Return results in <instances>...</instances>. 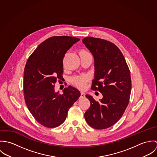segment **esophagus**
Segmentation results:
<instances>
[{
	"label": "esophagus",
	"mask_w": 157,
	"mask_h": 157,
	"mask_svg": "<svg viewBox=\"0 0 157 157\" xmlns=\"http://www.w3.org/2000/svg\"><path fill=\"white\" fill-rule=\"evenodd\" d=\"M80 97L81 98H85V92H81V94H80Z\"/></svg>",
	"instance_id": "1"
}]
</instances>
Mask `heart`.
<instances>
[{"mask_svg":"<svg viewBox=\"0 0 157 157\" xmlns=\"http://www.w3.org/2000/svg\"><path fill=\"white\" fill-rule=\"evenodd\" d=\"M80 52H87L85 50H81ZM89 79V77L86 75H80V76H77L75 77H73L71 79L72 83L75 85L76 86L80 88H83L85 85L86 82H88Z\"/></svg>","mask_w":157,"mask_h":157,"instance_id":"obj_1","label":"heart"}]
</instances>
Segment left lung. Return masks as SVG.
Wrapping results in <instances>:
<instances>
[{
  "mask_svg": "<svg viewBox=\"0 0 157 157\" xmlns=\"http://www.w3.org/2000/svg\"><path fill=\"white\" fill-rule=\"evenodd\" d=\"M82 42L95 60L91 90L103 95L100 101L86 95L90 106L85 118L94 129H107L120 119L129 104L132 88L130 70L121 51L112 42L92 37L84 38Z\"/></svg>",
  "mask_w": 157,
  "mask_h": 157,
  "instance_id": "8db88e82",
  "label": "left lung"
}]
</instances>
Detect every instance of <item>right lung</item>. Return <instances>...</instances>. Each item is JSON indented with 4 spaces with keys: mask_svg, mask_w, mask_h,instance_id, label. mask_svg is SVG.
Returning a JSON list of instances; mask_svg holds the SVG:
<instances>
[{
    "mask_svg": "<svg viewBox=\"0 0 157 157\" xmlns=\"http://www.w3.org/2000/svg\"><path fill=\"white\" fill-rule=\"evenodd\" d=\"M80 39L53 36L37 46L29 57L24 69V98L29 112L42 126L53 128L65 120L69 109L80 92L69 86L63 94L55 92L57 81L63 78V60L67 50Z\"/></svg>",
    "mask_w": 157,
    "mask_h": 157,
    "instance_id": "obj_1",
    "label": "right lung"
}]
</instances>
